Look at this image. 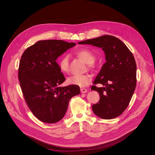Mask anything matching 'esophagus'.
<instances>
[{
	"label": "esophagus",
	"instance_id": "obj_1",
	"mask_svg": "<svg viewBox=\"0 0 155 155\" xmlns=\"http://www.w3.org/2000/svg\"><path fill=\"white\" fill-rule=\"evenodd\" d=\"M80 92H81V93H82V94L86 93L87 92V89L84 88H80Z\"/></svg>",
	"mask_w": 155,
	"mask_h": 155
}]
</instances>
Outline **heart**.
Returning <instances> with one entry per match:
<instances>
[{"instance_id": "b5f03b06", "label": "heart", "mask_w": 155, "mask_h": 155, "mask_svg": "<svg viewBox=\"0 0 155 155\" xmlns=\"http://www.w3.org/2000/svg\"><path fill=\"white\" fill-rule=\"evenodd\" d=\"M78 57L86 63L91 69L94 68V61L95 56L94 54L88 49H82L76 52ZM61 71L67 73L69 71V56L67 54L62 55L58 62ZM91 82V76L88 74L76 75L70 76L67 78V82L70 85H77L80 87L87 86Z\"/></svg>"}]
</instances>
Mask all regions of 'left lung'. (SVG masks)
<instances>
[{"mask_svg":"<svg viewBox=\"0 0 155 155\" xmlns=\"http://www.w3.org/2000/svg\"><path fill=\"white\" fill-rule=\"evenodd\" d=\"M102 49L105 62L91 87L98 92L100 100L92 105L95 114L104 119L120 116L131 101L136 85V63L126 45L115 36L104 35L78 43ZM101 84L97 87L95 85Z\"/></svg>","mask_w":155,"mask_h":155,"instance_id":"obj_1","label":"left lung"}]
</instances>
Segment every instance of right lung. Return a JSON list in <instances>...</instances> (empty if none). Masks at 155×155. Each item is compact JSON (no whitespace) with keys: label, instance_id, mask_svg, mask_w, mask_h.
<instances>
[{"label":"right lung","instance_id":"1","mask_svg":"<svg viewBox=\"0 0 155 155\" xmlns=\"http://www.w3.org/2000/svg\"><path fill=\"white\" fill-rule=\"evenodd\" d=\"M76 44L63 40H42L28 48L19 66L18 78L28 106L39 120L55 123L64 117L77 85L60 87L65 78L56 60Z\"/></svg>","mask_w":155,"mask_h":155}]
</instances>
